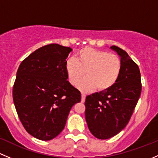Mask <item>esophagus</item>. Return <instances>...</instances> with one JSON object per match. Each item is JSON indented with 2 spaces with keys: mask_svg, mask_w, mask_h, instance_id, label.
Masks as SVG:
<instances>
[{
  "mask_svg": "<svg viewBox=\"0 0 158 158\" xmlns=\"http://www.w3.org/2000/svg\"><path fill=\"white\" fill-rule=\"evenodd\" d=\"M85 98H86V95L82 93V94H81V101L82 102L85 101Z\"/></svg>",
  "mask_w": 158,
  "mask_h": 158,
  "instance_id": "1",
  "label": "esophagus"
}]
</instances>
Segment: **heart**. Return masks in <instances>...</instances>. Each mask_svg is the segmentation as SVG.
Wrapping results in <instances>:
<instances>
[{
  "label": "heart",
  "mask_w": 158,
  "mask_h": 158,
  "mask_svg": "<svg viewBox=\"0 0 158 158\" xmlns=\"http://www.w3.org/2000/svg\"><path fill=\"white\" fill-rule=\"evenodd\" d=\"M121 68V61L116 55L90 47L81 48L74 58L65 63L66 74L71 85L75 86L86 72L87 77L77 84L80 90L85 92L111 88L118 81Z\"/></svg>",
  "instance_id": "1"
}]
</instances>
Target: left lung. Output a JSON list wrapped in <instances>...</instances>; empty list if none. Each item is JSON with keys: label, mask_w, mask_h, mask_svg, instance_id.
Instances as JSON below:
<instances>
[{"label": "left lung", "mask_w": 158, "mask_h": 158, "mask_svg": "<svg viewBox=\"0 0 158 158\" xmlns=\"http://www.w3.org/2000/svg\"><path fill=\"white\" fill-rule=\"evenodd\" d=\"M121 61L118 81L106 90L87 96L85 118L89 130L99 139L116 135L126 126L136 106L141 92L139 66L126 51L113 45Z\"/></svg>", "instance_id": "8db88e82"}]
</instances>
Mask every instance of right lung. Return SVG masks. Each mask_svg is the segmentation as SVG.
Masks as SVG:
<instances>
[{"label": "right lung", "mask_w": 158, "mask_h": 158, "mask_svg": "<svg viewBox=\"0 0 158 158\" xmlns=\"http://www.w3.org/2000/svg\"><path fill=\"white\" fill-rule=\"evenodd\" d=\"M70 47L49 44L33 52L17 70L13 99L27 132L43 141L61 133L81 92L67 81L66 58Z\"/></svg>", "instance_id": "obj_1"}]
</instances>
